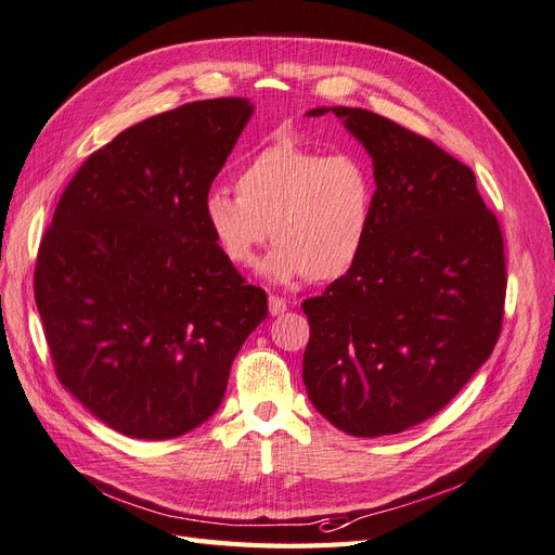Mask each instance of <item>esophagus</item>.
<instances>
[{
    "instance_id": "1",
    "label": "esophagus",
    "mask_w": 555,
    "mask_h": 555,
    "mask_svg": "<svg viewBox=\"0 0 555 555\" xmlns=\"http://www.w3.org/2000/svg\"><path fill=\"white\" fill-rule=\"evenodd\" d=\"M288 311V301H285L283 297H279V295H270V313L272 315H281V313H285Z\"/></svg>"
}]
</instances>
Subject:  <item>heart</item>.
Wrapping results in <instances>:
<instances>
[{
  "label": "heart",
  "mask_w": 555,
  "mask_h": 555,
  "mask_svg": "<svg viewBox=\"0 0 555 555\" xmlns=\"http://www.w3.org/2000/svg\"><path fill=\"white\" fill-rule=\"evenodd\" d=\"M235 191L214 186L203 198L205 228L230 264L248 267L272 237L274 251L260 264L264 279L323 283L348 274L364 251L375 177L360 154L276 140L244 160Z\"/></svg>",
  "instance_id": "heart-1"
}]
</instances>
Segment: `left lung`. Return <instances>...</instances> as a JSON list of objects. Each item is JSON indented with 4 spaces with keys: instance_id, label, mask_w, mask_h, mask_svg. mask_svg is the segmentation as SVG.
<instances>
[{
    "instance_id": "1",
    "label": "left lung",
    "mask_w": 555,
    "mask_h": 555,
    "mask_svg": "<svg viewBox=\"0 0 555 555\" xmlns=\"http://www.w3.org/2000/svg\"><path fill=\"white\" fill-rule=\"evenodd\" d=\"M334 113L373 158L375 209L362 256L301 304V378L344 434H401L450 403L503 327L505 248L475 175L428 138L362 108Z\"/></svg>"
}]
</instances>
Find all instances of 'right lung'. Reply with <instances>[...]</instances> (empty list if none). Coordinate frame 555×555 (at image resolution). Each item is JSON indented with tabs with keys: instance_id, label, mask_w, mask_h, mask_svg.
Segmentation results:
<instances>
[{
	"instance_id": "right-lung-1",
	"label": "right lung",
	"mask_w": 555,
	"mask_h": 555,
	"mask_svg": "<svg viewBox=\"0 0 555 555\" xmlns=\"http://www.w3.org/2000/svg\"><path fill=\"white\" fill-rule=\"evenodd\" d=\"M254 115L248 99L160 113L89 156L39 246L34 297L60 383L140 440L207 422L267 295L214 246L203 198Z\"/></svg>"
}]
</instances>
